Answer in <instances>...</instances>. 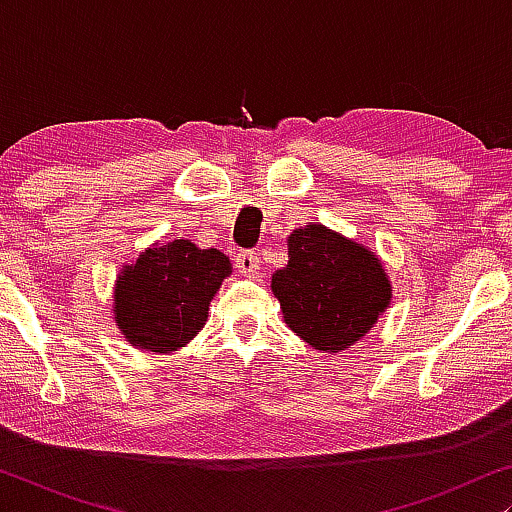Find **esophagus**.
Returning a JSON list of instances; mask_svg holds the SVG:
<instances>
[{
  "label": "esophagus",
  "mask_w": 512,
  "mask_h": 512,
  "mask_svg": "<svg viewBox=\"0 0 512 512\" xmlns=\"http://www.w3.org/2000/svg\"><path fill=\"white\" fill-rule=\"evenodd\" d=\"M235 268L240 270L244 277H254L258 275V270H261V263H258V256L254 251H240V254L235 256Z\"/></svg>",
  "instance_id": "obj_1"
}]
</instances>
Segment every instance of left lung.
<instances>
[{"label":"left lung","mask_w":512,"mask_h":512,"mask_svg":"<svg viewBox=\"0 0 512 512\" xmlns=\"http://www.w3.org/2000/svg\"><path fill=\"white\" fill-rule=\"evenodd\" d=\"M286 326L319 352L359 342L391 303L382 261L363 244L310 223L289 237V265L272 275Z\"/></svg>","instance_id":"left-lung-1"}]
</instances>
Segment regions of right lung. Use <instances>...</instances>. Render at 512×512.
I'll return each mask as SVG.
<instances>
[{"instance_id":"add662e5","label":"right lung","mask_w":512,"mask_h":512,"mask_svg":"<svg viewBox=\"0 0 512 512\" xmlns=\"http://www.w3.org/2000/svg\"><path fill=\"white\" fill-rule=\"evenodd\" d=\"M230 272L219 249H200L188 240L153 244L123 265L116 279V326L132 347L177 352L202 331L209 303Z\"/></svg>"}]
</instances>
